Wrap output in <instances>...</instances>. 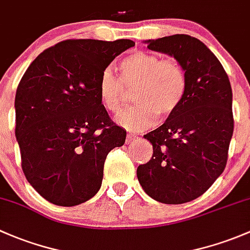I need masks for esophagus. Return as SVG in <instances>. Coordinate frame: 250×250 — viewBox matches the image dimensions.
Listing matches in <instances>:
<instances>
[{
    "mask_svg": "<svg viewBox=\"0 0 250 250\" xmlns=\"http://www.w3.org/2000/svg\"><path fill=\"white\" fill-rule=\"evenodd\" d=\"M136 137H137V135H133V133H127V136H126V143L132 142Z\"/></svg>",
    "mask_w": 250,
    "mask_h": 250,
    "instance_id": "1",
    "label": "esophagus"
}]
</instances>
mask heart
I'll return each instance as SVG.
<instances>
[{
	"label": "heart",
	"instance_id": "b5f03b06",
	"mask_svg": "<svg viewBox=\"0 0 250 250\" xmlns=\"http://www.w3.org/2000/svg\"><path fill=\"white\" fill-rule=\"evenodd\" d=\"M133 90L136 104L118 115L117 122L126 130L141 131L155 124L156 118L171 117L187 95L184 68L174 59H163L149 51H132L119 62V78L109 67L101 72L99 97L109 113H118Z\"/></svg>",
	"mask_w": 250,
	"mask_h": 250
}]
</instances>
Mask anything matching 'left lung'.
<instances>
[{
	"label": "left lung",
	"mask_w": 250,
	"mask_h": 250,
	"mask_svg": "<svg viewBox=\"0 0 250 250\" xmlns=\"http://www.w3.org/2000/svg\"><path fill=\"white\" fill-rule=\"evenodd\" d=\"M184 68L188 90L178 109L144 135L153 156L137 167L143 190L159 202L181 205L205 194L225 169L233 133L232 90L225 69L205 43L188 35L148 41Z\"/></svg>",
	"instance_id": "1"
}]
</instances>
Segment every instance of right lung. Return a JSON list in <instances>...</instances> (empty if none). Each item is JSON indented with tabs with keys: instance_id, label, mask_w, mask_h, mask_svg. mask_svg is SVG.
I'll list each match as a JSON object with an SVG mask.
<instances>
[{
	"instance_id": "obj_1",
	"label": "right lung",
	"mask_w": 250,
	"mask_h": 250,
	"mask_svg": "<svg viewBox=\"0 0 250 250\" xmlns=\"http://www.w3.org/2000/svg\"><path fill=\"white\" fill-rule=\"evenodd\" d=\"M135 45L66 40L40 54L15 95V136L27 182L49 202L81 205L96 195L112 149L126 131L110 120L99 97L101 72Z\"/></svg>"
}]
</instances>
